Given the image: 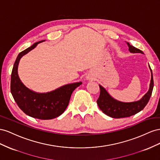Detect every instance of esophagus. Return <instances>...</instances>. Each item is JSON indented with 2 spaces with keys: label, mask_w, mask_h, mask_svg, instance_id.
Instances as JSON below:
<instances>
[{
  "label": "esophagus",
  "mask_w": 160,
  "mask_h": 160,
  "mask_svg": "<svg viewBox=\"0 0 160 160\" xmlns=\"http://www.w3.org/2000/svg\"><path fill=\"white\" fill-rule=\"evenodd\" d=\"M87 78H88V80H90L91 78H90V76H87Z\"/></svg>",
  "instance_id": "1"
}]
</instances>
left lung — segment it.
Returning a JSON list of instances; mask_svg holds the SVG:
<instances>
[{"label":"left lung","mask_w":160,"mask_h":160,"mask_svg":"<svg viewBox=\"0 0 160 160\" xmlns=\"http://www.w3.org/2000/svg\"><path fill=\"white\" fill-rule=\"evenodd\" d=\"M127 43L131 53H143L141 50L132 46L128 42ZM149 69L151 70L152 78L151 82H150L149 90L138 101L132 102H122L118 101V100L114 99L101 85H99L100 92V96L97 100V104L100 110L105 115L115 118L129 117L142 111L149 102L153 88V74L150 66Z\"/></svg>","instance_id":"obj_1"}]
</instances>
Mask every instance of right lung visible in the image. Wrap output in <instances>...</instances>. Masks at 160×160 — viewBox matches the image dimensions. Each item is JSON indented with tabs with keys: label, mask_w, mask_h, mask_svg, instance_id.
<instances>
[{
	"label": "right lung",
	"mask_w": 160,
	"mask_h": 160,
	"mask_svg": "<svg viewBox=\"0 0 160 160\" xmlns=\"http://www.w3.org/2000/svg\"><path fill=\"white\" fill-rule=\"evenodd\" d=\"M44 41L35 43L18 55L11 73V92L17 105L26 115L39 119L48 120L56 118L65 111L73 91L82 82L66 84L46 93L35 92L22 84L17 71L21 58Z\"/></svg>",
	"instance_id": "add662e5"
}]
</instances>
